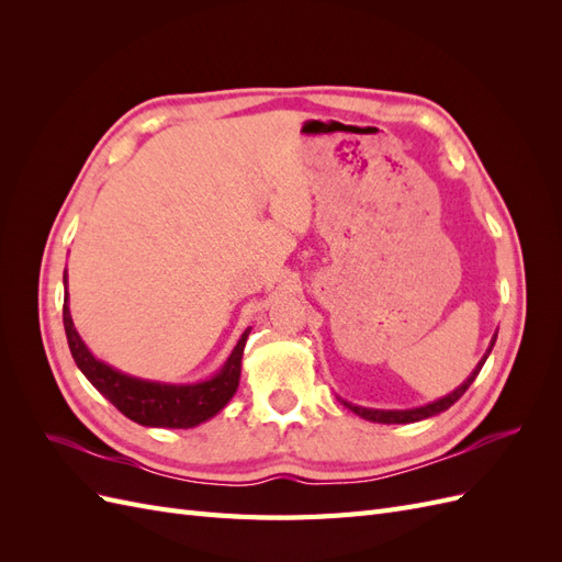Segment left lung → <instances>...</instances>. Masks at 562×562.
<instances>
[{
	"instance_id": "1",
	"label": "left lung",
	"mask_w": 562,
	"mask_h": 562,
	"mask_svg": "<svg viewBox=\"0 0 562 562\" xmlns=\"http://www.w3.org/2000/svg\"><path fill=\"white\" fill-rule=\"evenodd\" d=\"M495 342H497V335H492L490 347H487V351L483 353V359H481L479 363H475L473 372H471V375H469L462 384H459L454 391H450L448 396L438 398V401H431V403H427V405L405 407V411H378V407H363V405H353V403H349V401H345V398H339V396H337V398L342 401V405L349 407L351 413H356V415L368 419V422H378V424H413V422H422V419L434 417V415H438V413H446L452 403H457L459 398L464 396V391L473 384L475 378H479V372H481L483 363L487 361V356H490L492 347H495Z\"/></svg>"
}]
</instances>
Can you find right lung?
I'll use <instances>...</instances> for the list:
<instances>
[{
	"instance_id": "add662e5",
	"label": "right lung",
	"mask_w": 562,
	"mask_h": 562,
	"mask_svg": "<svg viewBox=\"0 0 562 562\" xmlns=\"http://www.w3.org/2000/svg\"><path fill=\"white\" fill-rule=\"evenodd\" d=\"M63 283H65L63 326L67 335V345H70V351H72V359L77 368L83 372V378H87L100 394L116 407L119 413H124L128 419L143 424V427L192 429L215 417L232 401L236 389H239L241 359H244V347L250 335V328L244 330V335L239 337V342H236V347L227 356L223 368L206 380L184 382V384L143 380L95 359L93 351L77 333L72 314H70V304H67V300H70V295H67V269H65Z\"/></svg>"
}]
</instances>
